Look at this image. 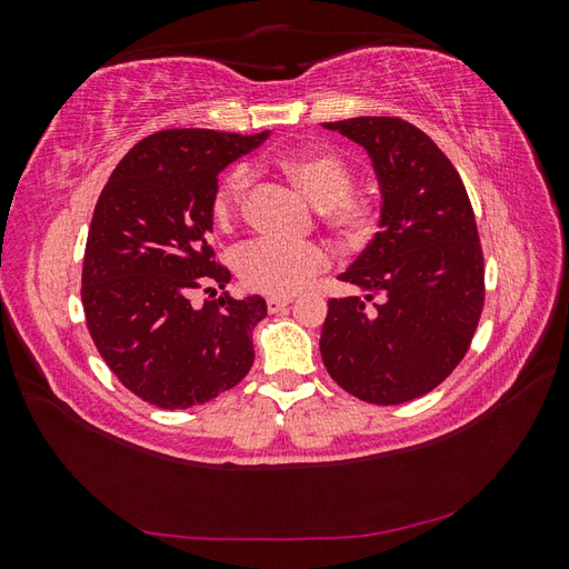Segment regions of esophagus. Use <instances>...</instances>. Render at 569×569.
Segmentation results:
<instances>
[{
    "instance_id": "esophagus-1",
    "label": "esophagus",
    "mask_w": 569,
    "mask_h": 569,
    "mask_svg": "<svg viewBox=\"0 0 569 569\" xmlns=\"http://www.w3.org/2000/svg\"><path fill=\"white\" fill-rule=\"evenodd\" d=\"M291 301H295L291 297H270V299H268V311H270V313H278L280 308L289 306Z\"/></svg>"
}]
</instances>
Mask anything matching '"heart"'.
Segmentation results:
<instances>
[{
    "mask_svg": "<svg viewBox=\"0 0 569 569\" xmlns=\"http://www.w3.org/2000/svg\"><path fill=\"white\" fill-rule=\"evenodd\" d=\"M278 170L299 192L320 206V220L343 247L360 249L380 230L382 203L375 194L353 192V168L339 153L303 149L278 159ZM251 187L244 166L232 168L216 187L211 211L220 228H230L242 211ZM327 266V253L316 242L256 239L237 253L242 282L272 297H291Z\"/></svg>",
    "mask_w": 569,
    "mask_h": 569,
    "instance_id": "1",
    "label": "heart"
}]
</instances>
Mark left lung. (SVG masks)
<instances>
[{
  "instance_id": "obj_1",
  "label": "left lung",
  "mask_w": 569,
  "mask_h": 569,
  "mask_svg": "<svg viewBox=\"0 0 569 569\" xmlns=\"http://www.w3.org/2000/svg\"><path fill=\"white\" fill-rule=\"evenodd\" d=\"M337 130L368 151L382 222L339 274L363 297L327 301L320 353L356 399L399 406L439 387L468 353L485 306V258L465 184L408 120L358 116Z\"/></svg>"
}]
</instances>
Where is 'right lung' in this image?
<instances>
[{
    "mask_svg": "<svg viewBox=\"0 0 569 569\" xmlns=\"http://www.w3.org/2000/svg\"><path fill=\"white\" fill-rule=\"evenodd\" d=\"M270 132L161 130L116 166L94 206L82 261V308L94 347L142 401L192 408L216 399L253 366L263 297H216L230 270L216 263L211 201L220 170Z\"/></svg>",
    "mask_w": 569,
    "mask_h": 569,
    "instance_id": "1",
    "label": "right lung"
}]
</instances>
